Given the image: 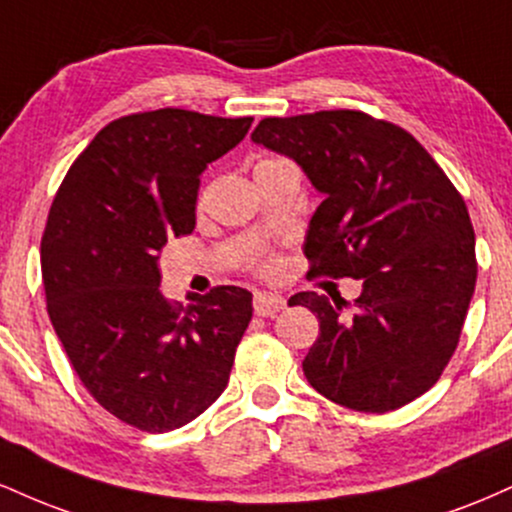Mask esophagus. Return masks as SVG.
I'll list each match as a JSON object with an SVG mask.
<instances>
[{
  "instance_id": "34e87169",
  "label": "esophagus",
  "mask_w": 512,
  "mask_h": 512,
  "mask_svg": "<svg viewBox=\"0 0 512 512\" xmlns=\"http://www.w3.org/2000/svg\"><path fill=\"white\" fill-rule=\"evenodd\" d=\"M255 315L260 317H272L279 313V310H284L286 301L281 296H276V293H255Z\"/></svg>"
}]
</instances>
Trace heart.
I'll return each instance as SVG.
<instances>
[{
  "instance_id": "obj_1",
  "label": "heart",
  "mask_w": 512,
  "mask_h": 512,
  "mask_svg": "<svg viewBox=\"0 0 512 512\" xmlns=\"http://www.w3.org/2000/svg\"><path fill=\"white\" fill-rule=\"evenodd\" d=\"M257 269H260L262 274H274L276 269H279V260H276L274 255H264L257 260Z\"/></svg>"
}]
</instances>
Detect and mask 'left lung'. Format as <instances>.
Here are the masks:
<instances>
[{"label":"left lung","instance_id":"1","mask_svg":"<svg viewBox=\"0 0 512 512\" xmlns=\"http://www.w3.org/2000/svg\"><path fill=\"white\" fill-rule=\"evenodd\" d=\"M252 142L291 156L325 195L305 236L308 274L363 281L351 315L313 291L289 301L320 320L308 383L370 414L424 395L455 354L477 284L457 187L407 129L361 110L264 117Z\"/></svg>","mask_w":512,"mask_h":512}]
</instances>
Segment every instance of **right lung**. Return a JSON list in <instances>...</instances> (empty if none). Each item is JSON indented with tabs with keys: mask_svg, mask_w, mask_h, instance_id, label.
<instances>
[{
	"mask_svg": "<svg viewBox=\"0 0 512 512\" xmlns=\"http://www.w3.org/2000/svg\"><path fill=\"white\" fill-rule=\"evenodd\" d=\"M252 117L161 108L108 122L64 175L40 240L48 315L88 395L127 426L166 433L219 399L252 293L168 301L158 257L195 231L199 175Z\"/></svg>",
	"mask_w": 512,
	"mask_h": 512,
	"instance_id": "obj_1",
	"label": "right lung"
}]
</instances>
